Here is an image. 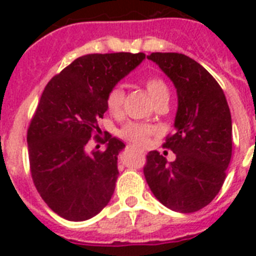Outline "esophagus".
<instances>
[{"instance_id":"obj_1","label":"esophagus","mask_w":256,"mask_h":256,"mask_svg":"<svg viewBox=\"0 0 256 256\" xmlns=\"http://www.w3.org/2000/svg\"><path fill=\"white\" fill-rule=\"evenodd\" d=\"M130 148H132V146H130Z\"/></svg>"}]
</instances>
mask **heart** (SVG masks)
Returning a JSON list of instances; mask_svg holds the SVG:
<instances>
[{"label": "heart", "mask_w": 256, "mask_h": 256, "mask_svg": "<svg viewBox=\"0 0 256 256\" xmlns=\"http://www.w3.org/2000/svg\"><path fill=\"white\" fill-rule=\"evenodd\" d=\"M144 88L148 90V96H152V100L154 104L160 102V100H164L170 98V90H168L166 82L160 77H148L144 80ZM124 90L120 86H116L112 88L108 94L106 98V106L108 110L112 114H120L122 108H124ZM154 132V128L152 126L144 124H128L122 128L120 136L126 138L128 140L136 144H140L144 146L148 142L150 136Z\"/></svg>", "instance_id": "obj_1"}]
</instances>
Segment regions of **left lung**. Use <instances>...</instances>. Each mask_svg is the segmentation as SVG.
Listing matches in <instances>:
<instances>
[{
  "label": "left lung",
  "mask_w": 256,
  "mask_h": 256,
  "mask_svg": "<svg viewBox=\"0 0 256 256\" xmlns=\"http://www.w3.org/2000/svg\"><path fill=\"white\" fill-rule=\"evenodd\" d=\"M176 88L175 132L164 148L175 152L174 162L154 150L148 154L144 174L164 206L195 212L220 190L232 152L231 112L222 88L202 65L179 53H152Z\"/></svg>",
  "instance_id": "left-lung-1"
}]
</instances>
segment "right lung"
Wrapping results in <instances>:
<instances>
[{
  "mask_svg": "<svg viewBox=\"0 0 256 256\" xmlns=\"http://www.w3.org/2000/svg\"><path fill=\"white\" fill-rule=\"evenodd\" d=\"M144 57L82 56L52 78L42 92L28 130L30 171L41 198L62 218L88 220L110 202L124 144L108 136L104 152H88V142L92 132H100L98 120L108 110V92Z\"/></svg>",
  "mask_w": 256,
  "mask_h": 256,
  "instance_id": "obj_1",
  "label": "right lung"
}]
</instances>
